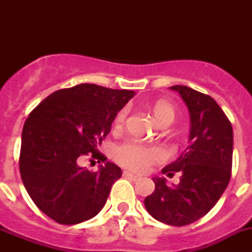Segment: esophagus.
Returning <instances> with one entry per match:
<instances>
[{"label": "esophagus", "mask_w": 252, "mask_h": 252, "mask_svg": "<svg viewBox=\"0 0 252 252\" xmlns=\"http://www.w3.org/2000/svg\"><path fill=\"white\" fill-rule=\"evenodd\" d=\"M124 175H125V177L130 178V179L135 180V182H136V180H140V179H141V178H140L139 175H135V174H132V173H130V171H124Z\"/></svg>", "instance_id": "34e87169"}]
</instances>
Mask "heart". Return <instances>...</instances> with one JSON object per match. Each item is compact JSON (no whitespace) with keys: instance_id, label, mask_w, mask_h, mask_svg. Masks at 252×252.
<instances>
[{"instance_id":"1","label":"heart","mask_w":252,"mask_h":252,"mask_svg":"<svg viewBox=\"0 0 252 252\" xmlns=\"http://www.w3.org/2000/svg\"><path fill=\"white\" fill-rule=\"evenodd\" d=\"M153 113L161 126H169L175 120L174 107L165 101H159L154 104ZM127 115V107H124L116 113L115 120H113V127L116 131H121L124 128ZM116 159L121 165L141 173V171H145L154 162L162 161L165 159V151L158 146H146L139 142L128 141L121 144L116 149Z\"/></svg>"}]
</instances>
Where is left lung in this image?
Returning <instances> with one entry per match:
<instances>
[{
  "label": "left lung",
  "mask_w": 252,
  "mask_h": 252,
  "mask_svg": "<svg viewBox=\"0 0 252 252\" xmlns=\"http://www.w3.org/2000/svg\"><path fill=\"white\" fill-rule=\"evenodd\" d=\"M186 102L190 116L189 145L162 169L169 177L180 174L178 186L154 178L155 190L145 198L146 211L169 226H186L203 217L228 186L232 169L233 131L227 116L211 95L187 86L169 87Z\"/></svg>",
  "instance_id": "obj_1"
}]
</instances>
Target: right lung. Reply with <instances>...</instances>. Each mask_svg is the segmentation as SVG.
Here are the masks:
<instances>
[{"label":"right lung","instance_id":"1","mask_svg":"<svg viewBox=\"0 0 252 252\" xmlns=\"http://www.w3.org/2000/svg\"><path fill=\"white\" fill-rule=\"evenodd\" d=\"M133 94L82 83L51 93L31 111L22 128L20 174L31 199L51 220L77 224L103 208L122 170L97 146ZM88 153L104 162L97 172L79 165Z\"/></svg>","mask_w":252,"mask_h":252}]
</instances>
